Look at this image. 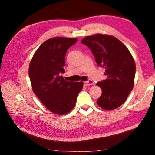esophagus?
Wrapping results in <instances>:
<instances>
[{
  "mask_svg": "<svg viewBox=\"0 0 155 155\" xmlns=\"http://www.w3.org/2000/svg\"><path fill=\"white\" fill-rule=\"evenodd\" d=\"M93 84H94V81L92 80H91V79H89V80L83 83V85L85 86H90V85H93Z\"/></svg>",
  "mask_w": 155,
  "mask_h": 155,
  "instance_id": "obj_1",
  "label": "esophagus"
}]
</instances>
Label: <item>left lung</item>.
I'll list each match as a JSON object with an SVG mask.
<instances>
[{
  "label": "left lung",
  "mask_w": 155,
  "mask_h": 155,
  "mask_svg": "<svg viewBox=\"0 0 155 155\" xmlns=\"http://www.w3.org/2000/svg\"><path fill=\"white\" fill-rule=\"evenodd\" d=\"M81 43L91 49L98 66L105 69L107 78L96 83L102 91L97 104L105 110L122 105L134 86V61L127 48L114 37L95 34Z\"/></svg>",
  "instance_id": "1"
}]
</instances>
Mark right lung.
<instances>
[{
  "mask_svg": "<svg viewBox=\"0 0 155 155\" xmlns=\"http://www.w3.org/2000/svg\"><path fill=\"white\" fill-rule=\"evenodd\" d=\"M78 39L55 37L45 41L31 60L29 76L33 92L47 109L64 114L76 105L83 82L67 81L61 74L64 72L65 55Z\"/></svg>",
  "mask_w": 155,
  "mask_h": 155,
  "instance_id": "add662e5",
  "label": "right lung"
}]
</instances>
